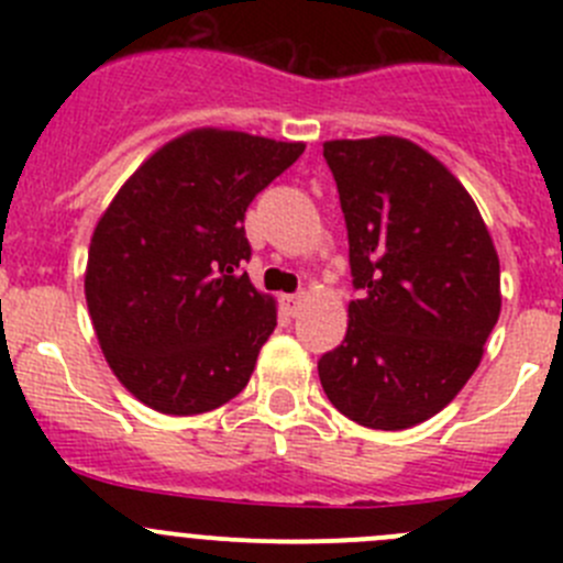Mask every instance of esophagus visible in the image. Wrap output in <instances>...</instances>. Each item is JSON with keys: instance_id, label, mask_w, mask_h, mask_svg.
<instances>
[{"instance_id": "esophagus-1", "label": "esophagus", "mask_w": 563, "mask_h": 563, "mask_svg": "<svg viewBox=\"0 0 563 563\" xmlns=\"http://www.w3.org/2000/svg\"><path fill=\"white\" fill-rule=\"evenodd\" d=\"M302 302H305L302 294H288V297H283V310H286V316L294 318L299 310H302Z\"/></svg>"}]
</instances>
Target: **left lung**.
Returning a JSON list of instances; mask_svg holds the SVG:
<instances>
[{"label": "left lung", "mask_w": 563, "mask_h": 563, "mask_svg": "<svg viewBox=\"0 0 563 563\" xmlns=\"http://www.w3.org/2000/svg\"><path fill=\"white\" fill-rule=\"evenodd\" d=\"M349 231L343 343L318 360L329 402L373 430L439 413L482 360L501 313V269L479 209L424 150L378 135L327 141Z\"/></svg>", "instance_id": "left-lung-1"}]
</instances>
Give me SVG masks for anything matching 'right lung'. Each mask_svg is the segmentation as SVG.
Masks as SVG:
<instances>
[{
    "label": "right lung",
    "instance_id": "1",
    "mask_svg": "<svg viewBox=\"0 0 563 563\" xmlns=\"http://www.w3.org/2000/svg\"><path fill=\"white\" fill-rule=\"evenodd\" d=\"M305 144L192 130L139 168L95 229L87 305L108 365L161 413L212 411L247 387L275 302L245 272V212Z\"/></svg>",
    "mask_w": 563,
    "mask_h": 563
}]
</instances>
